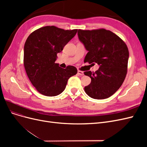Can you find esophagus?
I'll return each instance as SVG.
<instances>
[{
  "instance_id": "obj_1",
  "label": "esophagus",
  "mask_w": 147,
  "mask_h": 147,
  "mask_svg": "<svg viewBox=\"0 0 147 147\" xmlns=\"http://www.w3.org/2000/svg\"><path fill=\"white\" fill-rule=\"evenodd\" d=\"M78 74L81 75V76H83V75H84V73L83 72H82V71L81 70H78Z\"/></svg>"
}]
</instances>
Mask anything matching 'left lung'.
Wrapping results in <instances>:
<instances>
[{
    "instance_id": "8db88e82",
    "label": "left lung",
    "mask_w": 147,
    "mask_h": 147,
    "mask_svg": "<svg viewBox=\"0 0 147 147\" xmlns=\"http://www.w3.org/2000/svg\"><path fill=\"white\" fill-rule=\"evenodd\" d=\"M78 36L88 51L84 63L99 65L95 72H84L91 79L84 91L93 99L108 98L118 90L126 78L129 59L126 44L117 35L105 29H78Z\"/></svg>"
}]
</instances>
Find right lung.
I'll return each instance as SVG.
<instances>
[{"label":"right lung","instance_id":"1","mask_svg":"<svg viewBox=\"0 0 147 147\" xmlns=\"http://www.w3.org/2000/svg\"><path fill=\"white\" fill-rule=\"evenodd\" d=\"M77 29L64 30L54 26L39 28L31 33L24 47V65L32 85L40 94L56 96L65 90L70 77L77 69H65L55 63L57 54L77 34Z\"/></svg>","mask_w":147,"mask_h":147}]
</instances>
